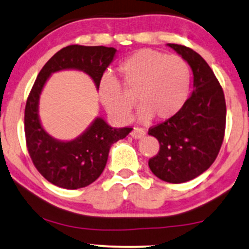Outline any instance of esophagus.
<instances>
[{"mask_svg": "<svg viewBox=\"0 0 249 249\" xmlns=\"http://www.w3.org/2000/svg\"><path fill=\"white\" fill-rule=\"evenodd\" d=\"M131 137H134V139H142V137L145 135V130L143 129V128H139V127H134V129L131 130Z\"/></svg>", "mask_w": 249, "mask_h": 249, "instance_id": "1", "label": "esophagus"}]
</instances>
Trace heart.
Listing matches in <instances>:
<instances>
[{
  "mask_svg": "<svg viewBox=\"0 0 249 249\" xmlns=\"http://www.w3.org/2000/svg\"><path fill=\"white\" fill-rule=\"evenodd\" d=\"M119 72L121 84L114 76L105 73L98 87L100 103L119 124L129 121L135 105L131 97L135 94L143 121L152 116L157 120L173 118L188 98L190 69L177 55L167 56L153 50L137 51L120 63Z\"/></svg>",
  "mask_w": 249,
  "mask_h": 249,
  "instance_id": "obj_1",
  "label": "heart"
}]
</instances>
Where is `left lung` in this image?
<instances>
[{
    "label": "left lung",
    "instance_id": "8db88e82",
    "mask_svg": "<svg viewBox=\"0 0 249 249\" xmlns=\"http://www.w3.org/2000/svg\"><path fill=\"white\" fill-rule=\"evenodd\" d=\"M168 46L188 62L194 89L173 118L149 129L159 142L149 167L160 180L181 183L198 177L216 160L225 135L226 104L218 79L203 57L186 46Z\"/></svg>",
    "mask_w": 249,
    "mask_h": 249
}]
</instances>
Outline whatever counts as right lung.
<instances>
[{
  "instance_id": "right-lung-1",
  "label": "right lung",
  "mask_w": 249,
  "mask_h": 249,
  "mask_svg": "<svg viewBox=\"0 0 249 249\" xmlns=\"http://www.w3.org/2000/svg\"><path fill=\"white\" fill-rule=\"evenodd\" d=\"M115 52V48L105 46H67L42 67L31 89L24 113L27 151L39 173L55 186L78 189L91 185L106 166L110 145L124 139L133 128H112L103 119L97 118L76 140H54L39 121L38 104L42 88L52 72L63 69L83 70L91 76L98 88Z\"/></svg>"
}]
</instances>
